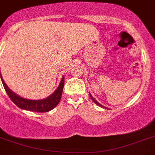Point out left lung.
<instances>
[{
    "mask_svg": "<svg viewBox=\"0 0 155 155\" xmlns=\"http://www.w3.org/2000/svg\"><path fill=\"white\" fill-rule=\"evenodd\" d=\"M90 97H91V99H92V101H94V103H95V104H97V105H98V106H99V107H102V108H105V109H107V110H108V108H107V107H104V106H102V105H101V104H99V103H98V102H97V101H96L95 99H94V97H92V96H91V94H90Z\"/></svg>",
    "mask_w": 155,
    "mask_h": 155,
    "instance_id": "left-lung-1",
    "label": "left lung"
}]
</instances>
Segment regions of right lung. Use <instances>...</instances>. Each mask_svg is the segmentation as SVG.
Returning <instances> with one entry per match:
<instances>
[{
  "mask_svg": "<svg viewBox=\"0 0 155 155\" xmlns=\"http://www.w3.org/2000/svg\"><path fill=\"white\" fill-rule=\"evenodd\" d=\"M1 81H2L4 87L7 92V95L10 98V100L22 110H29V111L37 112V113H45L48 112L54 109L59 103L60 100L61 98V94H62L63 87H64V78L63 77L61 82L59 84V86L58 87L55 91L52 94L48 97L47 98L43 100H28V99L23 98L20 97L15 93L13 92L10 88L7 87L4 81L3 80L1 74Z\"/></svg>",
  "mask_w": 155,
  "mask_h": 155,
  "instance_id": "right-lung-1",
  "label": "right lung"
}]
</instances>
